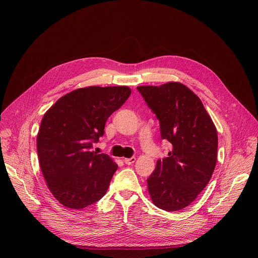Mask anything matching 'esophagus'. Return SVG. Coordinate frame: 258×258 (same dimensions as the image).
<instances>
[{"label": "esophagus", "mask_w": 258, "mask_h": 258, "mask_svg": "<svg viewBox=\"0 0 258 258\" xmlns=\"http://www.w3.org/2000/svg\"><path fill=\"white\" fill-rule=\"evenodd\" d=\"M124 161V163L126 164V165H132L133 163H135V161H136V158L135 157H132V158H126V159H124L123 160Z\"/></svg>", "instance_id": "1"}]
</instances>
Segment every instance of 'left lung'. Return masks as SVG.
<instances>
[{
  "instance_id": "left-lung-1",
  "label": "left lung",
  "mask_w": 258,
  "mask_h": 258,
  "mask_svg": "<svg viewBox=\"0 0 258 258\" xmlns=\"http://www.w3.org/2000/svg\"><path fill=\"white\" fill-rule=\"evenodd\" d=\"M172 145L147 179L154 205L167 212L186 208L209 183L217 162L218 135L200 98L186 86L169 82L137 87Z\"/></svg>"
}]
</instances>
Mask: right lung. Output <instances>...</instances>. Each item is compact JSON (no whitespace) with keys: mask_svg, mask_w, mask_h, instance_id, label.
Instances as JSON below:
<instances>
[{"mask_svg":"<svg viewBox=\"0 0 258 258\" xmlns=\"http://www.w3.org/2000/svg\"><path fill=\"white\" fill-rule=\"evenodd\" d=\"M131 92L126 86L80 88L44 114L37 135L39 165L50 193L64 207L82 210L106 194L118 166L91 148Z\"/></svg>","mask_w":258,"mask_h":258,"instance_id":"right-lung-1","label":"right lung"}]
</instances>
